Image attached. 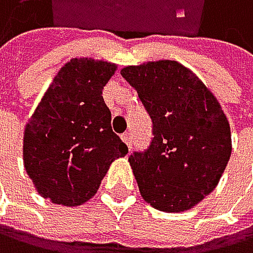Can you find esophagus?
I'll list each match as a JSON object with an SVG mask.
<instances>
[{
    "instance_id": "obj_1",
    "label": "esophagus",
    "mask_w": 253,
    "mask_h": 253,
    "mask_svg": "<svg viewBox=\"0 0 253 253\" xmlns=\"http://www.w3.org/2000/svg\"><path fill=\"white\" fill-rule=\"evenodd\" d=\"M121 140L126 143V146L130 149V146H132V135L130 133H124V135H121Z\"/></svg>"
}]
</instances>
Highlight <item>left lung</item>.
I'll return each instance as SVG.
<instances>
[{
	"instance_id": "obj_1",
	"label": "left lung",
	"mask_w": 253,
	"mask_h": 253,
	"mask_svg": "<svg viewBox=\"0 0 253 253\" xmlns=\"http://www.w3.org/2000/svg\"><path fill=\"white\" fill-rule=\"evenodd\" d=\"M121 74L154 123L149 149L129 157L141 198L165 213L191 210L216 188L232 154L219 101L175 60L129 65Z\"/></svg>"
}]
</instances>
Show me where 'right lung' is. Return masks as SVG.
<instances>
[{"label":"right lung","instance_id":"add662e5","mask_svg":"<svg viewBox=\"0 0 253 253\" xmlns=\"http://www.w3.org/2000/svg\"><path fill=\"white\" fill-rule=\"evenodd\" d=\"M118 65L76 57L55 74L23 135V163L42 198L78 207L98 191L110 165L127 154L112 130L102 90Z\"/></svg>","mask_w":253,"mask_h":253}]
</instances>
